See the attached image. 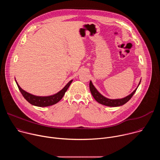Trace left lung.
<instances>
[{
  "label": "left lung",
  "instance_id": "obj_1",
  "mask_svg": "<svg viewBox=\"0 0 160 160\" xmlns=\"http://www.w3.org/2000/svg\"><path fill=\"white\" fill-rule=\"evenodd\" d=\"M141 83V81L139 83V85ZM89 87H90V90L91 92V94L93 96L94 98L96 99V101H98L99 103L107 106H110V107H117V106H122L123 104H125L126 102H127L133 96L134 93L135 92V91L137 90L135 89V90L133 92L130 94L129 96L123 98V99H109L108 98H106L105 97H104L103 96H102L98 91L97 90V89L94 87V86L93 85V84L92 83V82L90 81V83H89Z\"/></svg>",
  "mask_w": 160,
  "mask_h": 160
}]
</instances>
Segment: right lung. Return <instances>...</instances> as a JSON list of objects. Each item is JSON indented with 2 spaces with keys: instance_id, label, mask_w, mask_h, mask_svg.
Instances as JSON below:
<instances>
[{
  "instance_id": "1",
  "label": "right lung",
  "mask_w": 160,
  "mask_h": 160,
  "mask_svg": "<svg viewBox=\"0 0 160 160\" xmlns=\"http://www.w3.org/2000/svg\"><path fill=\"white\" fill-rule=\"evenodd\" d=\"M72 81L73 80H71V81L68 82L66 84V85L61 90H60L59 92H58L57 94H56L54 95H52V96H47V97L35 96H33L32 94H30L27 92L26 91L22 90L19 87V85L18 84L16 81V82L17 83V85L18 87V88L21 92V94L22 95V96L25 98V99L29 103H30L32 105L38 106V107H46V106H52V105L55 104L57 102H58L62 98V97L64 96L65 92H66V90H68V87H70Z\"/></svg>"
}]
</instances>
